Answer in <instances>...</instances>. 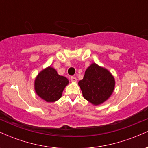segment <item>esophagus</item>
<instances>
[{"instance_id": "obj_1", "label": "esophagus", "mask_w": 148, "mask_h": 148, "mask_svg": "<svg viewBox=\"0 0 148 148\" xmlns=\"http://www.w3.org/2000/svg\"><path fill=\"white\" fill-rule=\"evenodd\" d=\"M70 81H72V82H76L77 81V79H76V78L75 76H71L70 77Z\"/></svg>"}]
</instances>
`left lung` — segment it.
<instances>
[{
  "label": "left lung",
  "instance_id": "8db88e82",
  "mask_svg": "<svg viewBox=\"0 0 148 148\" xmlns=\"http://www.w3.org/2000/svg\"><path fill=\"white\" fill-rule=\"evenodd\" d=\"M83 96L94 105L106 101L114 90L115 79L109 71L92 63L86 70L84 79L79 82Z\"/></svg>",
  "mask_w": 148,
  "mask_h": 148
}]
</instances>
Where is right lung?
I'll return each mask as SVG.
<instances>
[{
    "label": "right lung",
    "mask_w": 148,
    "mask_h": 148,
    "mask_svg": "<svg viewBox=\"0 0 148 148\" xmlns=\"http://www.w3.org/2000/svg\"><path fill=\"white\" fill-rule=\"evenodd\" d=\"M69 84L68 79L58 74L51 67L40 72L35 79V90L40 97L47 102H53L62 96V91Z\"/></svg>",
    "instance_id": "right-lung-1"
}]
</instances>
